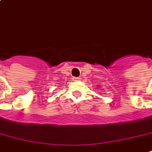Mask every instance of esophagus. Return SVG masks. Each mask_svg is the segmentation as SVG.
Masks as SVG:
<instances>
[{"instance_id": "esophagus-1", "label": "esophagus", "mask_w": 152, "mask_h": 152, "mask_svg": "<svg viewBox=\"0 0 152 152\" xmlns=\"http://www.w3.org/2000/svg\"><path fill=\"white\" fill-rule=\"evenodd\" d=\"M73 80H75V81H77V80H81L80 77H72Z\"/></svg>"}]
</instances>
